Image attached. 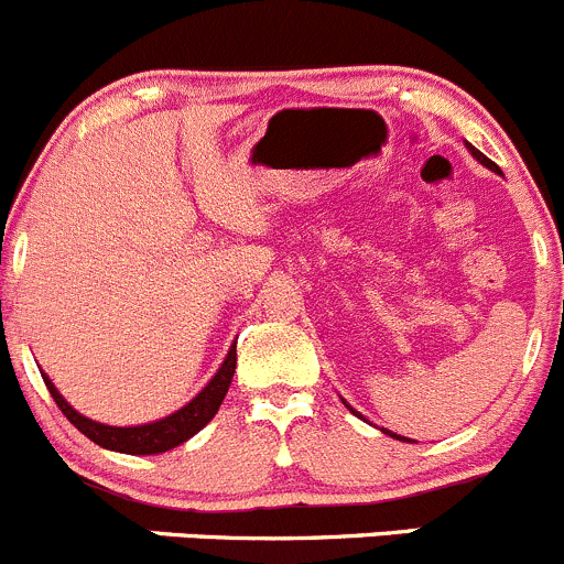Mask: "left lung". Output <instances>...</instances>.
Listing matches in <instances>:
<instances>
[{
  "instance_id": "left-lung-1",
  "label": "left lung",
  "mask_w": 564,
  "mask_h": 564,
  "mask_svg": "<svg viewBox=\"0 0 564 564\" xmlns=\"http://www.w3.org/2000/svg\"><path fill=\"white\" fill-rule=\"evenodd\" d=\"M466 148H469V153L474 155V159H477V161H479V164H482V166H488V170H494V172H499V166H496V164H494V161H490V159H488V155H482V153H479V150H477V148H474V144H469V142H466ZM343 403H345V405H348V400H343ZM348 409H350V405H348ZM350 411H354V409H350ZM354 414H356V416H361V414H359V411H354ZM361 420H365V416H361ZM381 431H383V433H387V436L398 438V442H411V438H405V436H398V433L387 431V427H381Z\"/></svg>"
}]
</instances>
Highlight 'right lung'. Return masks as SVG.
Returning <instances> with one entry per match:
<instances>
[{
	"mask_svg": "<svg viewBox=\"0 0 564 564\" xmlns=\"http://www.w3.org/2000/svg\"><path fill=\"white\" fill-rule=\"evenodd\" d=\"M236 345H230L227 350L225 361H221L219 370L214 372L208 383L199 389V394H194L186 405L175 411L170 416H161L155 422H144V425H128V427H115V425H104V422H95L90 416L79 414L68 400L59 394V389L54 387L52 378L41 370L43 381H46L48 392H52L54 403L59 405L65 416L70 420V425L79 427L90 442L98 444V447L111 449V453H122V455H159L166 453V449L181 447L183 442L194 436V433L203 431L210 420L219 411L221 400H225L227 389H230L232 372H236Z\"/></svg>",
	"mask_w": 564,
	"mask_h": 564,
	"instance_id": "add662e5",
	"label": "right lung"
}]
</instances>
